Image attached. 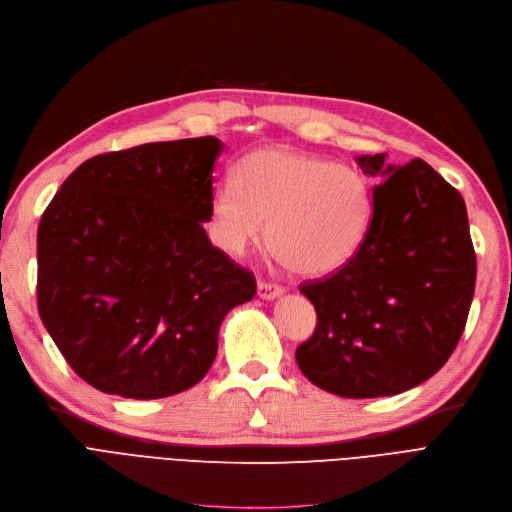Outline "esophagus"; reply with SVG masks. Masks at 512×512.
I'll use <instances>...</instances> for the list:
<instances>
[{
	"label": "esophagus",
	"instance_id": "34e87169",
	"mask_svg": "<svg viewBox=\"0 0 512 512\" xmlns=\"http://www.w3.org/2000/svg\"><path fill=\"white\" fill-rule=\"evenodd\" d=\"M284 288L277 286V284H271V281H258V288H256V294L258 298H262V301H275V298L284 296Z\"/></svg>",
	"mask_w": 512,
	"mask_h": 512
}]
</instances>
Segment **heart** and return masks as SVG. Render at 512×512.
<instances>
[{
	"label": "heart",
	"mask_w": 512,
	"mask_h": 512,
	"mask_svg": "<svg viewBox=\"0 0 512 512\" xmlns=\"http://www.w3.org/2000/svg\"><path fill=\"white\" fill-rule=\"evenodd\" d=\"M237 184L211 197V231L226 252L258 241L264 222L271 254L298 275H326L354 256L373 218L364 175L349 165L281 148L241 158Z\"/></svg>",
	"instance_id": "1"
}]
</instances>
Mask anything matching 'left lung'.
<instances>
[{"instance_id": "obj_1", "label": "left lung", "mask_w": 512, "mask_h": 512, "mask_svg": "<svg viewBox=\"0 0 512 512\" xmlns=\"http://www.w3.org/2000/svg\"><path fill=\"white\" fill-rule=\"evenodd\" d=\"M385 158H356L383 182L373 186L360 250L301 288L317 326L296 349L298 368L343 398L396 396L438 373L462 337L477 281L460 192L421 158L402 167Z\"/></svg>"}]
</instances>
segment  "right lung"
I'll list each match as a JSON object with an SVG mask.
<instances>
[{"mask_svg":"<svg viewBox=\"0 0 512 512\" xmlns=\"http://www.w3.org/2000/svg\"><path fill=\"white\" fill-rule=\"evenodd\" d=\"M216 137L84 161L38 228V309L67 364L99 392L180 394L218 354L226 313L256 294L211 245Z\"/></svg>","mask_w":512,"mask_h":512,"instance_id":"right-lung-1","label":"right lung"}]
</instances>
